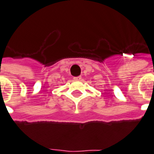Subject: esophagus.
<instances>
[{
	"label": "esophagus",
	"mask_w": 154,
	"mask_h": 154,
	"mask_svg": "<svg viewBox=\"0 0 154 154\" xmlns=\"http://www.w3.org/2000/svg\"><path fill=\"white\" fill-rule=\"evenodd\" d=\"M74 79H75V81H79V80H81V77L80 76H79V77H75Z\"/></svg>",
	"instance_id": "34e87169"
}]
</instances>
